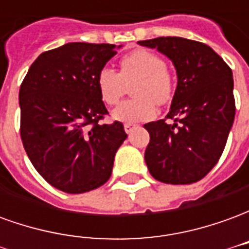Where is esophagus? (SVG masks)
<instances>
[{
    "mask_svg": "<svg viewBox=\"0 0 249 249\" xmlns=\"http://www.w3.org/2000/svg\"><path fill=\"white\" fill-rule=\"evenodd\" d=\"M135 128H136L135 125H130V124H125L124 125V129H125V132L128 133V135H130V133L133 132V129H135Z\"/></svg>",
    "mask_w": 249,
    "mask_h": 249,
    "instance_id": "34e87169",
    "label": "esophagus"
}]
</instances>
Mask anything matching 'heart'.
Returning a JSON list of instances; mask_svg holds the SVG:
<instances>
[{
    "label": "heart",
    "mask_w": 249,
    "mask_h": 249,
    "mask_svg": "<svg viewBox=\"0 0 249 249\" xmlns=\"http://www.w3.org/2000/svg\"><path fill=\"white\" fill-rule=\"evenodd\" d=\"M136 98L120 104L113 119L125 124H139L156 116L157 104L164 105L173 96V77L161 57L156 53L139 49L120 61V71L104 68L97 76V88L104 103L116 105L124 97L126 85L133 84Z\"/></svg>",
    "instance_id": "obj_1"
}]
</instances>
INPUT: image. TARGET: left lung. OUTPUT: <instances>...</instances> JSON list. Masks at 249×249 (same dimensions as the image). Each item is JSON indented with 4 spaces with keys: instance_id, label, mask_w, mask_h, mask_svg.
<instances>
[{
    "instance_id": "8db88e82",
    "label": "left lung",
    "mask_w": 249,
    "mask_h": 249,
    "mask_svg": "<svg viewBox=\"0 0 249 249\" xmlns=\"http://www.w3.org/2000/svg\"><path fill=\"white\" fill-rule=\"evenodd\" d=\"M172 61L178 87L165 120L144 125L146 167L165 184H192L219 161L235 120L232 71L203 42L181 37L139 41Z\"/></svg>"
}]
</instances>
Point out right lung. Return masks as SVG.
I'll use <instances>...</instances> for the list:
<instances>
[{
    "label": "right lung",
    "instance_id": "1",
    "mask_svg": "<svg viewBox=\"0 0 249 249\" xmlns=\"http://www.w3.org/2000/svg\"><path fill=\"white\" fill-rule=\"evenodd\" d=\"M121 45L69 42L44 52L19 88L21 140L36 171L66 193L101 187L128 137L124 125L100 124L108 113L97 76Z\"/></svg>",
    "mask_w": 249,
    "mask_h": 249
}]
</instances>
